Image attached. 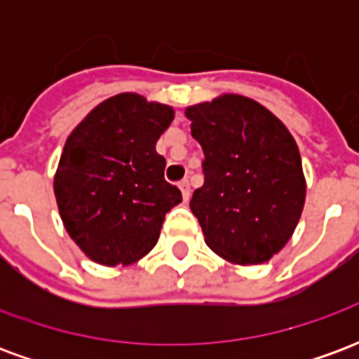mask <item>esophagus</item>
Instances as JSON below:
<instances>
[{
  "mask_svg": "<svg viewBox=\"0 0 359 359\" xmlns=\"http://www.w3.org/2000/svg\"><path fill=\"white\" fill-rule=\"evenodd\" d=\"M179 188H180V192H182L184 202H188V198H190V182H188V180H180Z\"/></svg>",
  "mask_w": 359,
  "mask_h": 359,
  "instance_id": "esophagus-1",
  "label": "esophagus"
}]
</instances>
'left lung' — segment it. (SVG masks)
I'll use <instances>...</instances> for the list:
<instances>
[{
	"label": "left lung",
	"instance_id": "left-lung-1",
	"mask_svg": "<svg viewBox=\"0 0 359 359\" xmlns=\"http://www.w3.org/2000/svg\"><path fill=\"white\" fill-rule=\"evenodd\" d=\"M184 115L203 149V187L190 210L205 244L231 264L269 262L290 241L306 200L292 134L262 103L236 94Z\"/></svg>",
	"mask_w": 359,
	"mask_h": 359
}]
</instances>
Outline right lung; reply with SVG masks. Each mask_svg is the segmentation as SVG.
Segmentation results:
<instances>
[{"instance_id": "1", "label": "right lung", "mask_w": 359, "mask_h": 359, "mask_svg": "<svg viewBox=\"0 0 359 359\" xmlns=\"http://www.w3.org/2000/svg\"><path fill=\"white\" fill-rule=\"evenodd\" d=\"M175 111L138 94H118L69 134L53 179L69 236L95 262L130 265L154 248L165 213L182 202L156 151Z\"/></svg>"}]
</instances>
